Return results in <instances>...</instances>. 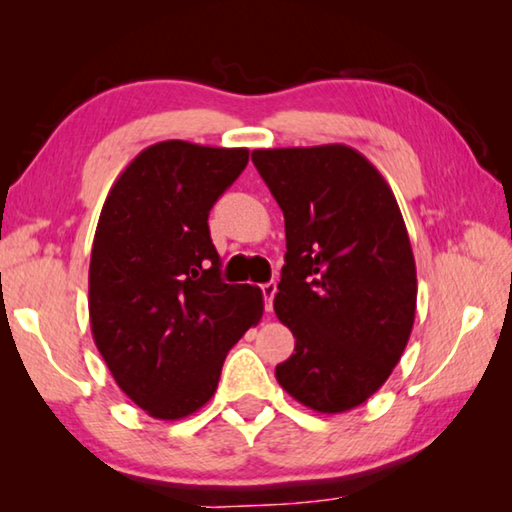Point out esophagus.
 Segmentation results:
<instances>
[{
  "label": "esophagus",
  "mask_w": 512,
  "mask_h": 512,
  "mask_svg": "<svg viewBox=\"0 0 512 512\" xmlns=\"http://www.w3.org/2000/svg\"><path fill=\"white\" fill-rule=\"evenodd\" d=\"M277 293V284L275 282H266L262 284V298H264V309L271 311L273 309V298Z\"/></svg>",
  "instance_id": "esophagus-1"
}]
</instances>
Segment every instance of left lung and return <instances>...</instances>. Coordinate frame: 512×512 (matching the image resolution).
I'll list each match as a JSON object with an SVG mask.
<instances>
[{"instance_id":"obj_1","label":"left lung","mask_w":512,"mask_h":512,"mask_svg":"<svg viewBox=\"0 0 512 512\" xmlns=\"http://www.w3.org/2000/svg\"><path fill=\"white\" fill-rule=\"evenodd\" d=\"M253 162L287 232L273 305L296 352L275 377L309 409L350 411L384 386L413 329L418 277L400 205L345 144L257 149Z\"/></svg>"}]
</instances>
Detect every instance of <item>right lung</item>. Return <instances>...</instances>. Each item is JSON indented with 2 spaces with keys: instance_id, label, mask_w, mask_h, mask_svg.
I'll return each mask as SVG.
<instances>
[{
  "instance_id": "obj_1",
  "label": "right lung",
  "mask_w": 512,
  "mask_h": 512,
  "mask_svg": "<svg viewBox=\"0 0 512 512\" xmlns=\"http://www.w3.org/2000/svg\"><path fill=\"white\" fill-rule=\"evenodd\" d=\"M248 149L183 140L144 149L103 203L90 257V325L117 386L158 420L210 402L225 354L264 311L225 284L207 216Z\"/></svg>"
}]
</instances>
